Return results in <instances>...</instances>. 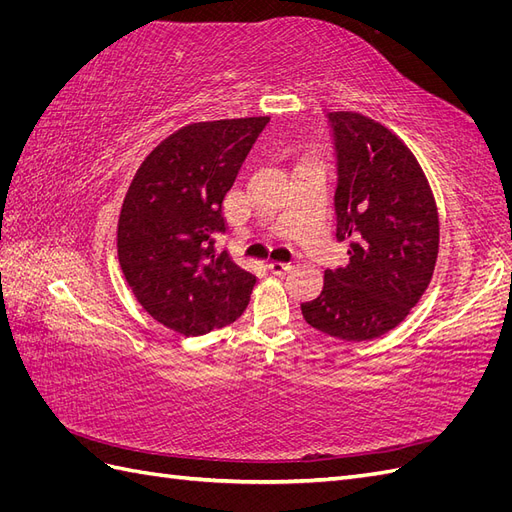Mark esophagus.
I'll use <instances>...</instances> for the list:
<instances>
[{
	"mask_svg": "<svg viewBox=\"0 0 512 512\" xmlns=\"http://www.w3.org/2000/svg\"><path fill=\"white\" fill-rule=\"evenodd\" d=\"M267 269H269L271 273H275V275H284V273H288V271L292 269V265H290V262H277V260H271L269 265H267Z\"/></svg>",
	"mask_w": 512,
	"mask_h": 512,
	"instance_id": "1",
	"label": "esophagus"
}]
</instances>
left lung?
<instances>
[{
    "mask_svg": "<svg viewBox=\"0 0 512 512\" xmlns=\"http://www.w3.org/2000/svg\"><path fill=\"white\" fill-rule=\"evenodd\" d=\"M337 158V241L348 265L324 271L322 292L301 303L309 327L344 342L395 329L427 290L440 224L429 183L410 149L382 123L329 113Z\"/></svg>",
    "mask_w": 512,
    "mask_h": 512,
    "instance_id": "1",
    "label": "left lung"
}]
</instances>
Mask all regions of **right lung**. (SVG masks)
Returning a JSON list of instances; mask_svg holds the SVG:
<instances>
[{"mask_svg": "<svg viewBox=\"0 0 512 512\" xmlns=\"http://www.w3.org/2000/svg\"><path fill=\"white\" fill-rule=\"evenodd\" d=\"M269 117L192 123L153 149L130 183L117 254L145 312L183 335L235 322L256 277L215 252L222 203Z\"/></svg>", "mask_w": 512, "mask_h": 512, "instance_id": "1", "label": "right lung"}]
</instances>
